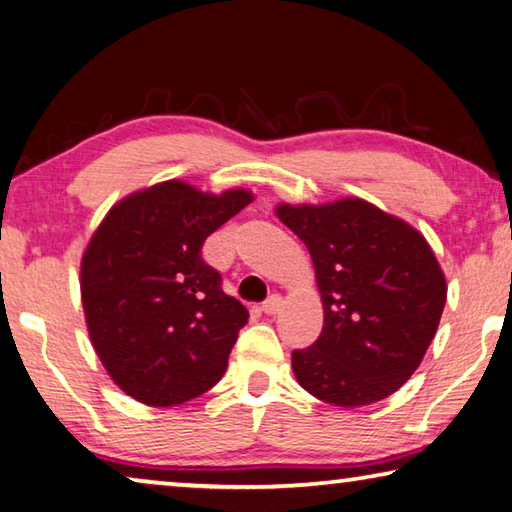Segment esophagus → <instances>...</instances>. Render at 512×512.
Wrapping results in <instances>:
<instances>
[{
  "label": "esophagus",
  "instance_id": "34e87169",
  "mask_svg": "<svg viewBox=\"0 0 512 512\" xmlns=\"http://www.w3.org/2000/svg\"><path fill=\"white\" fill-rule=\"evenodd\" d=\"M280 307H282V298L280 296H271L262 305V311H264L266 316H275L277 311H280Z\"/></svg>",
  "mask_w": 512,
  "mask_h": 512
}]
</instances>
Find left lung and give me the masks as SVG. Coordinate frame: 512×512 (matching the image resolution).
<instances>
[{"label": "left lung", "instance_id": "obj_1", "mask_svg": "<svg viewBox=\"0 0 512 512\" xmlns=\"http://www.w3.org/2000/svg\"><path fill=\"white\" fill-rule=\"evenodd\" d=\"M275 214L307 246L323 302V332L291 354L298 384L345 409L393 395L422 363L447 300L427 239L363 198L280 203Z\"/></svg>", "mask_w": 512, "mask_h": 512}]
</instances>
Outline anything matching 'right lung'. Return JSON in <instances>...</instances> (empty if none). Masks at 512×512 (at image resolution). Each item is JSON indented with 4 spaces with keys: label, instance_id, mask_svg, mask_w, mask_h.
Returning <instances> with one entry per match:
<instances>
[{
    "label": "right lung",
    "instance_id": "obj_1",
    "mask_svg": "<svg viewBox=\"0 0 512 512\" xmlns=\"http://www.w3.org/2000/svg\"><path fill=\"white\" fill-rule=\"evenodd\" d=\"M244 187L185 180L137 189L110 207L81 257V302L99 361L128 397L176 406L223 377L248 311L221 291L205 239L253 203Z\"/></svg>",
    "mask_w": 512,
    "mask_h": 512
}]
</instances>
